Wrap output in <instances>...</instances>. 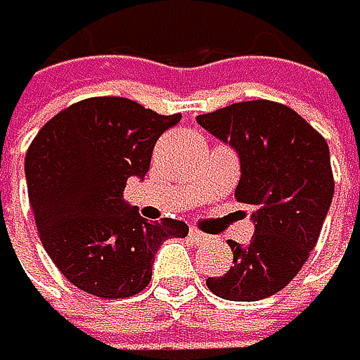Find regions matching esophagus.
<instances>
[{
    "mask_svg": "<svg viewBox=\"0 0 360 360\" xmlns=\"http://www.w3.org/2000/svg\"><path fill=\"white\" fill-rule=\"evenodd\" d=\"M190 240H193V242H204L206 240V235L204 233H201V231H197V229H190Z\"/></svg>",
    "mask_w": 360,
    "mask_h": 360,
    "instance_id": "esophagus-1",
    "label": "esophagus"
}]
</instances>
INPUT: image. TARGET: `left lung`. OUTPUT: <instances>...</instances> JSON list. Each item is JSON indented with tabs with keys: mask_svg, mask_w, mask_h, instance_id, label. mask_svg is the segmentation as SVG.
<instances>
[{
	"mask_svg": "<svg viewBox=\"0 0 360 360\" xmlns=\"http://www.w3.org/2000/svg\"><path fill=\"white\" fill-rule=\"evenodd\" d=\"M197 123L240 156L235 197L253 208L255 226L248 244L229 242L233 266L206 285L224 300L269 298L295 278L318 242L334 197L329 148L300 114L271 101L235 103Z\"/></svg>",
	"mask_w": 360,
	"mask_h": 360,
	"instance_id": "8db88e82",
	"label": "left lung"
}]
</instances>
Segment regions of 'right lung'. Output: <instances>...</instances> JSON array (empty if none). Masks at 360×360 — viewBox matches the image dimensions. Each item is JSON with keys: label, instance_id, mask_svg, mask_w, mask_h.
I'll use <instances>...</instances> for the list:
<instances>
[{"label": "right lung", "instance_id": "obj_1", "mask_svg": "<svg viewBox=\"0 0 360 360\" xmlns=\"http://www.w3.org/2000/svg\"><path fill=\"white\" fill-rule=\"evenodd\" d=\"M181 114L161 116L127 98H86L53 116L26 152V186L49 257L78 289L129 298L150 285L159 246L186 237L179 219L148 221L123 201L148 174L154 143Z\"/></svg>", "mask_w": 360, "mask_h": 360}]
</instances>
